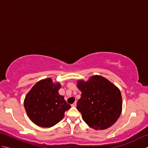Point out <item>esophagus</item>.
I'll return each mask as SVG.
<instances>
[{
  "label": "esophagus",
  "instance_id": "obj_1",
  "mask_svg": "<svg viewBox=\"0 0 148 148\" xmlns=\"http://www.w3.org/2000/svg\"><path fill=\"white\" fill-rule=\"evenodd\" d=\"M71 106H72V107H73V108H75V107H76V102H75L74 103H72V104L71 105Z\"/></svg>",
  "mask_w": 148,
  "mask_h": 148
}]
</instances>
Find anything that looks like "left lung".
<instances>
[{
	"mask_svg": "<svg viewBox=\"0 0 148 148\" xmlns=\"http://www.w3.org/2000/svg\"><path fill=\"white\" fill-rule=\"evenodd\" d=\"M81 92L77 109L84 122L95 130H105L118 120L122 111L120 90L114 84L99 75L87 81L78 80Z\"/></svg>",
	"mask_w": 148,
	"mask_h": 148,
	"instance_id": "8db88e82",
	"label": "left lung"
}]
</instances>
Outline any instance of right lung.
<instances>
[{"mask_svg": "<svg viewBox=\"0 0 148 148\" xmlns=\"http://www.w3.org/2000/svg\"><path fill=\"white\" fill-rule=\"evenodd\" d=\"M61 84L53 83L51 78L38 81L24 100V107L30 119L37 126L51 127L64 117L65 112L71 108L58 93Z\"/></svg>", "mask_w": 148, "mask_h": 148, "instance_id": "right-lung-1", "label": "right lung"}]
</instances>
